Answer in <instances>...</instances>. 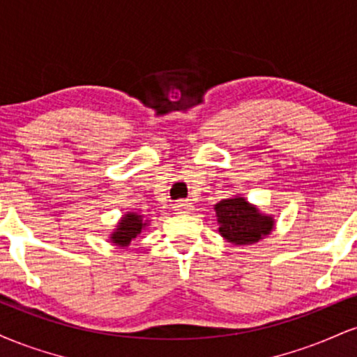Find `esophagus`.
Segmentation results:
<instances>
[{"mask_svg": "<svg viewBox=\"0 0 357 357\" xmlns=\"http://www.w3.org/2000/svg\"><path fill=\"white\" fill-rule=\"evenodd\" d=\"M192 210V203L190 199H181V202L174 203V211L176 213H190Z\"/></svg>", "mask_w": 357, "mask_h": 357, "instance_id": "esophagus-1", "label": "esophagus"}]
</instances>
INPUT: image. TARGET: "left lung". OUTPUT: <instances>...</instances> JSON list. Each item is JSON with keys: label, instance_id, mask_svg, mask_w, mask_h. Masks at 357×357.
Returning <instances> with one entry per match:
<instances>
[{"label": "left lung", "instance_id": "1", "mask_svg": "<svg viewBox=\"0 0 357 357\" xmlns=\"http://www.w3.org/2000/svg\"><path fill=\"white\" fill-rule=\"evenodd\" d=\"M218 231L231 245H253L270 235L275 227L273 215H265L241 195L215 204Z\"/></svg>", "mask_w": 357, "mask_h": 357}]
</instances>
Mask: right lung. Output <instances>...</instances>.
<instances>
[{
  "instance_id": "add662e5",
  "label": "right lung",
  "mask_w": 357,
  "mask_h": 357,
  "mask_svg": "<svg viewBox=\"0 0 357 357\" xmlns=\"http://www.w3.org/2000/svg\"><path fill=\"white\" fill-rule=\"evenodd\" d=\"M147 227H149V220H144V216L139 215L136 211H127L117 221L116 228L110 233L109 240L116 247H129L130 241L136 238L137 235H141V231L146 230Z\"/></svg>"
}]
</instances>
